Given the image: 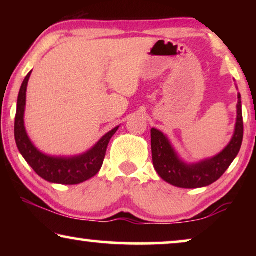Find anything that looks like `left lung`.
I'll list each match as a JSON object with an SVG mask.
<instances>
[{"label": "left lung", "mask_w": 256, "mask_h": 256, "mask_svg": "<svg viewBox=\"0 0 256 256\" xmlns=\"http://www.w3.org/2000/svg\"><path fill=\"white\" fill-rule=\"evenodd\" d=\"M244 138V121L241 110V96L238 93L236 122L234 134L228 144L218 155L186 163L178 156L166 135L152 128V164L158 176L174 186L197 188L208 186L225 174L240 152Z\"/></svg>", "instance_id": "obj_1"}]
</instances>
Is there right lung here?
<instances>
[{"instance_id": "obj_1", "label": "right lung", "mask_w": 256, "mask_h": 256, "mask_svg": "<svg viewBox=\"0 0 256 256\" xmlns=\"http://www.w3.org/2000/svg\"><path fill=\"white\" fill-rule=\"evenodd\" d=\"M28 73L20 86L17 98V110L15 118V141L20 155L32 168L38 176L54 184L74 185L88 180L96 176L102 166L104 155L110 138L118 129L115 127L104 135L96 144L86 152L76 156H51L38 150L29 136L24 126V112L26 104V87L31 76Z\"/></svg>"}]
</instances>
